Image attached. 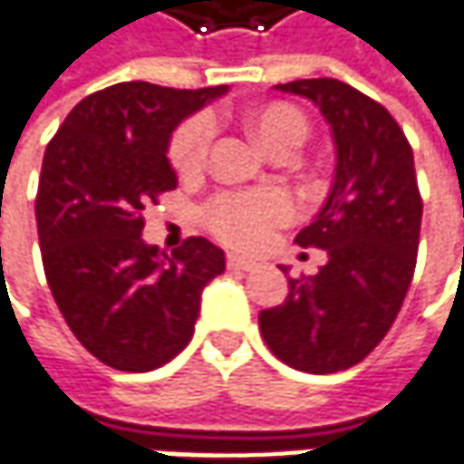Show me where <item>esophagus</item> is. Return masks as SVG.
<instances>
[{"instance_id": "obj_1", "label": "esophagus", "mask_w": 464, "mask_h": 464, "mask_svg": "<svg viewBox=\"0 0 464 464\" xmlns=\"http://www.w3.org/2000/svg\"><path fill=\"white\" fill-rule=\"evenodd\" d=\"M259 264L251 262V259H244L238 254H228V269H238V272H254Z\"/></svg>"}]
</instances>
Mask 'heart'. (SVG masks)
<instances>
[{
    "instance_id": "b5f03b06",
    "label": "heart",
    "mask_w": 464,
    "mask_h": 464,
    "mask_svg": "<svg viewBox=\"0 0 464 464\" xmlns=\"http://www.w3.org/2000/svg\"><path fill=\"white\" fill-rule=\"evenodd\" d=\"M251 133L269 153L295 151L308 136V122L293 104L269 102L248 110ZM213 140L210 118H192L174 133L169 159L179 174H195L202 169ZM293 218V202L282 189H251L223 192L208 205L205 220L220 241L238 248H254L266 241L269 231Z\"/></svg>"
}]
</instances>
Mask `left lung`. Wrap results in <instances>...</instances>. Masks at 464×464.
<instances>
[{"instance_id":"left-lung-1","label":"left lung","mask_w":464,"mask_h":464,"mask_svg":"<svg viewBox=\"0 0 464 464\" xmlns=\"http://www.w3.org/2000/svg\"><path fill=\"white\" fill-rule=\"evenodd\" d=\"M275 89L321 110L336 169L318 216L295 236L303 248H324L328 262L315 277L290 280V295L259 313V328L285 364L331 375L364 360L403 305L423 213L413 151L382 104L339 79Z\"/></svg>"}]
</instances>
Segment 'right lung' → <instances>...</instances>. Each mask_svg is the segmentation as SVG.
Wrapping results in <instances>:
<instances>
[{
    "mask_svg": "<svg viewBox=\"0 0 464 464\" xmlns=\"http://www.w3.org/2000/svg\"><path fill=\"white\" fill-rule=\"evenodd\" d=\"M228 87L122 82L84 97L43 156L35 220L43 269L73 336L107 367L149 372L192 339L226 254L202 236L177 251L140 238L143 210L177 187L169 140Z\"/></svg>",
    "mask_w": 464,
    "mask_h": 464,
    "instance_id": "add662e5",
    "label": "right lung"
}]
</instances>
